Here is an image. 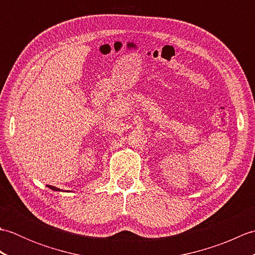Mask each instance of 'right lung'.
Segmentation results:
<instances>
[{"instance_id":"1","label":"right lung","mask_w":255,"mask_h":255,"mask_svg":"<svg viewBox=\"0 0 255 255\" xmlns=\"http://www.w3.org/2000/svg\"><path fill=\"white\" fill-rule=\"evenodd\" d=\"M48 187L53 189V191H60V189H59V188H57V187H55V186H51V185H48Z\"/></svg>"}]
</instances>
